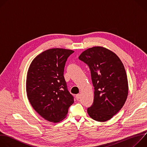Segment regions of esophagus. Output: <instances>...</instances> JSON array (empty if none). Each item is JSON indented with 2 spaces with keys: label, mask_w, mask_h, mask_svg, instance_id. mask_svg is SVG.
<instances>
[{
  "label": "esophagus",
  "mask_w": 147,
  "mask_h": 147,
  "mask_svg": "<svg viewBox=\"0 0 147 147\" xmlns=\"http://www.w3.org/2000/svg\"><path fill=\"white\" fill-rule=\"evenodd\" d=\"M76 97L77 100H78V99L80 98V97H81V94H77V95H76Z\"/></svg>",
  "instance_id": "esophagus-1"
}]
</instances>
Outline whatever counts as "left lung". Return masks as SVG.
<instances>
[{"label":"left lung","instance_id":"1","mask_svg":"<svg viewBox=\"0 0 147 147\" xmlns=\"http://www.w3.org/2000/svg\"><path fill=\"white\" fill-rule=\"evenodd\" d=\"M78 59L88 65L95 87L94 102L88 114L97 121L110 120L122 108L128 96L127 77L122 61L103 47L88 48Z\"/></svg>","mask_w":147,"mask_h":147}]
</instances>
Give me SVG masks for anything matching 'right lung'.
Returning <instances> with one entry per match:
<instances>
[{"instance_id": "obj_1", "label": "right lung", "mask_w": 147, "mask_h": 147, "mask_svg": "<svg viewBox=\"0 0 147 147\" xmlns=\"http://www.w3.org/2000/svg\"><path fill=\"white\" fill-rule=\"evenodd\" d=\"M74 52L63 48L46 50L33 59L28 68V99L34 110L49 121L63 120L74 103L63 76L67 59Z\"/></svg>"}]
</instances>
